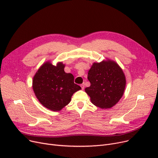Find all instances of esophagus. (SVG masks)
<instances>
[{
	"label": "esophagus",
	"instance_id": "1",
	"mask_svg": "<svg viewBox=\"0 0 158 158\" xmlns=\"http://www.w3.org/2000/svg\"><path fill=\"white\" fill-rule=\"evenodd\" d=\"M80 86H81L82 89H84V88H85V84H81Z\"/></svg>",
	"mask_w": 158,
	"mask_h": 158
}]
</instances>
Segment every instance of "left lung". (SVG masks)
Masks as SVG:
<instances>
[{
	"label": "left lung",
	"instance_id": "left-lung-1",
	"mask_svg": "<svg viewBox=\"0 0 158 158\" xmlns=\"http://www.w3.org/2000/svg\"><path fill=\"white\" fill-rule=\"evenodd\" d=\"M90 86L85 88L91 102L102 109H110L123 96L126 79L118 63L107 60L94 63L88 73Z\"/></svg>",
	"mask_w": 158,
	"mask_h": 158
}]
</instances>
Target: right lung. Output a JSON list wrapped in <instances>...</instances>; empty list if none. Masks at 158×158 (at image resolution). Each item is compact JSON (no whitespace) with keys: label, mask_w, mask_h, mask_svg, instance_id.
I'll list each match as a JSON object with an SVG mask.
<instances>
[{"label":"right lung","mask_w":158,"mask_h":158,"mask_svg":"<svg viewBox=\"0 0 158 158\" xmlns=\"http://www.w3.org/2000/svg\"><path fill=\"white\" fill-rule=\"evenodd\" d=\"M65 64L50 61L41 65L33 77L32 89L39 102L46 108L59 111L68 105L73 94L81 89L74 83L73 76L64 70Z\"/></svg>","instance_id":"add662e5"}]
</instances>
